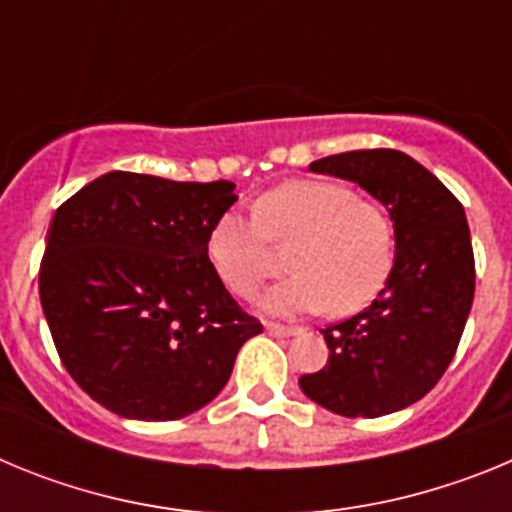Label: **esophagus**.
Segmentation results:
<instances>
[{"label":"esophagus","instance_id":"1","mask_svg":"<svg viewBox=\"0 0 512 512\" xmlns=\"http://www.w3.org/2000/svg\"><path fill=\"white\" fill-rule=\"evenodd\" d=\"M266 333L269 336H297L302 333V328H292V325H279V323H266Z\"/></svg>","mask_w":512,"mask_h":512}]
</instances>
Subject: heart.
Masks as SVG:
<instances>
[{
  "mask_svg": "<svg viewBox=\"0 0 512 512\" xmlns=\"http://www.w3.org/2000/svg\"><path fill=\"white\" fill-rule=\"evenodd\" d=\"M289 241L284 282L271 287L264 310L336 315L361 310L377 297L392 269L390 217L346 184L297 179L264 194L256 215L228 210L207 238V256L235 295L251 297L269 274V241Z\"/></svg>",
  "mask_w": 512,
  "mask_h": 512,
  "instance_id": "obj_1",
  "label": "heart"
}]
</instances>
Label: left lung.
I'll return each mask as SVG.
<instances>
[{"label": "left lung", "instance_id": "8db88e82", "mask_svg": "<svg viewBox=\"0 0 512 512\" xmlns=\"http://www.w3.org/2000/svg\"><path fill=\"white\" fill-rule=\"evenodd\" d=\"M310 171L359 184L395 223V264L369 307L323 328L328 364L302 374L312 402L346 418H379L436 387L474 300L464 207L431 171L392 148L312 161Z\"/></svg>", "mask_w": 512, "mask_h": 512}]
</instances>
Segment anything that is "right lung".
<instances>
[{
  "label": "right lung",
  "mask_w": 512,
  "mask_h": 512,
  "mask_svg": "<svg viewBox=\"0 0 512 512\" xmlns=\"http://www.w3.org/2000/svg\"><path fill=\"white\" fill-rule=\"evenodd\" d=\"M233 189L110 171L53 215L40 305L66 372L102 408L130 420L197 413L264 330L207 256Z\"/></svg>",
  "instance_id": "add662e5"
}]
</instances>
